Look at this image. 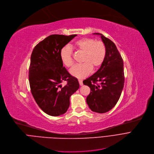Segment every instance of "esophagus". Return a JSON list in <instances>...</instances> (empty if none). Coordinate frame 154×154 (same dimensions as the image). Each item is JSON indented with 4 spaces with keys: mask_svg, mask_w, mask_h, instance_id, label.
Returning a JSON list of instances; mask_svg holds the SVG:
<instances>
[{
    "mask_svg": "<svg viewBox=\"0 0 154 154\" xmlns=\"http://www.w3.org/2000/svg\"><path fill=\"white\" fill-rule=\"evenodd\" d=\"M78 82H79V83L80 86H83V81L82 79H78Z\"/></svg>",
    "mask_w": 154,
    "mask_h": 154,
    "instance_id": "obj_1",
    "label": "esophagus"
}]
</instances>
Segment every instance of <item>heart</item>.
I'll list each match as a JSON object with an SVG mask.
<instances>
[{"mask_svg": "<svg viewBox=\"0 0 154 154\" xmlns=\"http://www.w3.org/2000/svg\"><path fill=\"white\" fill-rule=\"evenodd\" d=\"M75 48L83 53L81 64L72 68L71 74L78 78H83L91 72L92 68L97 69L103 64L106 56V48L101 41H95L93 38H85L79 39L74 43ZM72 49L68 46H65L60 51V58L63 64L67 68L74 65L72 58Z\"/></svg>", "mask_w": 154, "mask_h": 154, "instance_id": "1", "label": "heart"}]
</instances>
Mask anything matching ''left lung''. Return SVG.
<instances>
[{
	"label": "left lung",
	"mask_w": 154,
	"mask_h": 154,
	"mask_svg": "<svg viewBox=\"0 0 154 154\" xmlns=\"http://www.w3.org/2000/svg\"><path fill=\"white\" fill-rule=\"evenodd\" d=\"M106 48L105 59L100 69L92 76L85 79L83 84L90 88L86 103L94 112L106 113L118 102L123 88V61L115 44L100 33ZM100 82V84L97 83Z\"/></svg>",
	"instance_id": "obj_1"
}]
</instances>
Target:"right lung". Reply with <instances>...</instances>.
<instances>
[{
  "mask_svg": "<svg viewBox=\"0 0 154 154\" xmlns=\"http://www.w3.org/2000/svg\"><path fill=\"white\" fill-rule=\"evenodd\" d=\"M77 35H50L36 45L31 56L29 81L36 103L46 114L56 116L67 112L69 98L79 87L60 58L62 48ZM67 84L62 87L61 83Z\"/></svg>",
  "mask_w": 154,
  "mask_h": 154,
  "instance_id": "obj_1",
  "label": "right lung"
}]
</instances>
